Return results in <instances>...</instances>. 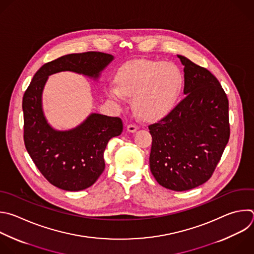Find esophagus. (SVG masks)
Segmentation results:
<instances>
[{
  "label": "esophagus",
  "instance_id": "esophagus-1",
  "mask_svg": "<svg viewBox=\"0 0 254 254\" xmlns=\"http://www.w3.org/2000/svg\"><path fill=\"white\" fill-rule=\"evenodd\" d=\"M137 126L136 125H128L127 127V131L128 132H135L136 130H137Z\"/></svg>",
  "mask_w": 254,
  "mask_h": 254
}]
</instances>
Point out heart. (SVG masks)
Masks as SVG:
<instances>
[{
  "mask_svg": "<svg viewBox=\"0 0 254 254\" xmlns=\"http://www.w3.org/2000/svg\"><path fill=\"white\" fill-rule=\"evenodd\" d=\"M115 86L106 87L107 96L121 102L132 97L135 114L155 120L174 109L185 86V76L173 63L139 59L121 65L114 75Z\"/></svg>",
  "mask_w": 254,
  "mask_h": 254,
  "instance_id": "obj_1",
  "label": "heart"
}]
</instances>
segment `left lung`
<instances>
[{
    "mask_svg": "<svg viewBox=\"0 0 254 254\" xmlns=\"http://www.w3.org/2000/svg\"><path fill=\"white\" fill-rule=\"evenodd\" d=\"M185 68L186 98L148 126L150 172L163 188L185 191L207 182L229 139L228 100L206 68L178 55Z\"/></svg>",
    "mask_w": 254,
    "mask_h": 254,
    "instance_id": "left-lung-1",
    "label": "left lung"
}]
</instances>
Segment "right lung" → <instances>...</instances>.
Masks as SVG:
<instances>
[{"mask_svg": "<svg viewBox=\"0 0 254 254\" xmlns=\"http://www.w3.org/2000/svg\"><path fill=\"white\" fill-rule=\"evenodd\" d=\"M114 56L101 52L69 54L45 64L34 75L23 98L24 140L41 174L55 187L78 191L93 186L105 170L104 151L109 140L123 131V122L93 113L77 127L55 129L42 104L50 75L73 71L98 80Z\"/></svg>", "mask_w": 254, "mask_h": 254, "instance_id": "1", "label": "right lung"}]
</instances>
